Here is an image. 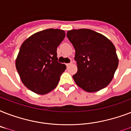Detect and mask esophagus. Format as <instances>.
Segmentation results:
<instances>
[{"instance_id":"34e87169","label":"esophagus","mask_w":131,"mask_h":131,"mask_svg":"<svg viewBox=\"0 0 131 131\" xmlns=\"http://www.w3.org/2000/svg\"><path fill=\"white\" fill-rule=\"evenodd\" d=\"M71 64V63H67V64H66V66H67V67H69Z\"/></svg>"}]
</instances>
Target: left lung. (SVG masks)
<instances>
[{
	"label": "left lung",
	"mask_w": 131,
	"mask_h": 131,
	"mask_svg": "<svg viewBox=\"0 0 131 131\" xmlns=\"http://www.w3.org/2000/svg\"><path fill=\"white\" fill-rule=\"evenodd\" d=\"M67 38L75 49L78 72L73 75L79 87L95 92L112 82L118 66L116 47L111 41L92 30H71Z\"/></svg>",
	"instance_id": "1"
}]
</instances>
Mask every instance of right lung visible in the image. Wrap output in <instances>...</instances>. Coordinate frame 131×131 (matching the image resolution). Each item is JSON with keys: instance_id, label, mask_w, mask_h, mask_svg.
<instances>
[{"instance_id": "obj_1", "label": "right lung", "mask_w": 131, "mask_h": 131, "mask_svg": "<svg viewBox=\"0 0 131 131\" xmlns=\"http://www.w3.org/2000/svg\"><path fill=\"white\" fill-rule=\"evenodd\" d=\"M65 37L62 30L49 28L38 32L21 44L15 67L26 87L45 94L57 86L66 65L58 62L57 47Z\"/></svg>"}]
</instances>
